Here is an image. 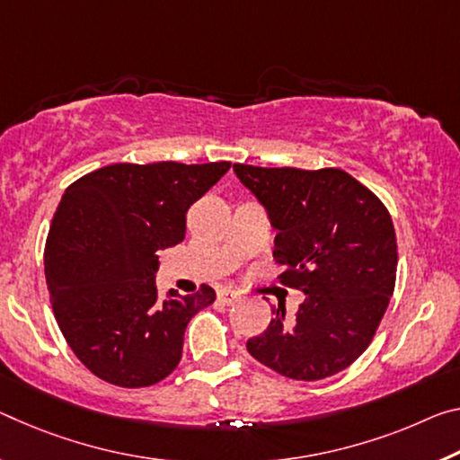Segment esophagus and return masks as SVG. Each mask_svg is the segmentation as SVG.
Wrapping results in <instances>:
<instances>
[{"label": "esophagus", "mask_w": 460, "mask_h": 460, "mask_svg": "<svg viewBox=\"0 0 460 460\" xmlns=\"http://www.w3.org/2000/svg\"><path fill=\"white\" fill-rule=\"evenodd\" d=\"M217 296H218V301H221V303H225V305H231V303H235L237 298L242 296V295H239V290H233V288H221V290H218V293H217Z\"/></svg>", "instance_id": "34e87169"}]
</instances>
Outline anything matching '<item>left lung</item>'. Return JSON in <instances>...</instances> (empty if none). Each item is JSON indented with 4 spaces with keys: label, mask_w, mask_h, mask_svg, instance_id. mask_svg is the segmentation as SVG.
<instances>
[{
    "label": "left lung",
    "mask_w": 460,
    "mask_h": 460,
    "mask_svg": "<svg viewBox=\"0 0 460 460\" xmlns=\"http://www.w3.org/2000/svg\"><path fill=\"white\" fill-rule=\"evenodd\" d=\"M239 181L276 231L282 284L305 293L293 319L272 307L247 352L295 381L348 368L368 348L395 288L397 239L389 210L349 173L235 164Z\"/></svg>",
    "instance_id": "obj_1"
}]
</instances>
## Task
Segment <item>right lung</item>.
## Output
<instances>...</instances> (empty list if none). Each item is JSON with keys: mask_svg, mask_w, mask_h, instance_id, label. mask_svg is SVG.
<instances>
[{"mask_svg": "<svg viewBox=\"0 0 460 460\" xmlns=\"http://www.w3.org/2000/svg\"><path fill=\"white\" fill-rule=\"evenodd\" d=\"M229 162L114 164L65 190L45 247L55 319L87 370L137 389L178 367L184 332L215 290L157 296V253L186 237V213Z\"/></svg>", "mask_w": 460, "mask_h": 460, "instance_id": "add662e5", "label": "right lung"}]
</instances>
